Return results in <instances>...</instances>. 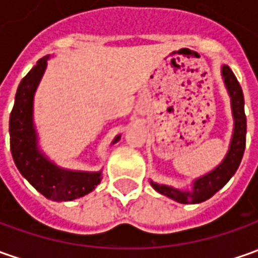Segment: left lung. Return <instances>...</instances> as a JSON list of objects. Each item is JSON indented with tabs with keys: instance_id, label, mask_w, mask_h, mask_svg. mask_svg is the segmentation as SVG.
I'll use <instances>...</instances> for the list:
<instances>
[{
	"instance_id": "1",
	"label": "left lung",
	"mask_w": 258,
	"mask_h": 258,
	"mask_svg": "<svg viewBox=\"0 0 258 258\" xmlns=\"http://www.w3.org/2000/svg\"><path fill=\"white\" fill-rule=\"evenodd\" d=\"M221 76L224 80L228 95L231 98V112L234 118V130L233 137L228 147L224 160L211 170L210 173L199 177L192 182V190L182 191L174 188L171 185H164L158 182L150 181L153 188L171 200L181 204H197L209 200L220 188H223L227 181L233 177L241 163L245 148V131H247V120L244 114V95L243 90L238 84L237 78L233 74L228 66L221 67Z\"/></svg>"
}]
</instances>
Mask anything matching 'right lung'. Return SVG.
I'll use <instances>...</instances> for the list:
<instances>
[{"mask_svg":"<svg viewBox=\"0 0 258 258\" xmlns=\"http://www.w3.org/2000/svg\"><path fill=\"white\" fill-rule=\"evenodd\" d=\"M48 57L41 58L37 66L24 77L15 94L10 115V144L14 163L35 190L48 200L71 201L80 199L100 184L101 171H74L61 168L49 161L38 148L37 131L32 120L34 94L47 68ZM121 136L114 138L115 144Z\"/></svg>","mask_w":258,"mask_h":258,"instance_id":"add662e5","label":"right lung"}]
</instances>
